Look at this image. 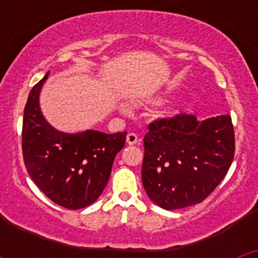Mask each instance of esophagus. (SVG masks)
Masks as SVG:
<instances>
[{"label":"esophagus","instance_id":"1","mask_svg":"<svg viewBox=\"0 0 258 258\" xmlns=\"http://www.w3.org/2000/svg\"><path fill=\"white\" fill-rule=\"evenodd\" d=\"M138 142V136L136 133H129L126 136V143L127 145H136Z\"/></svg>","mask_w":258,"mask_h":258}]
</instances>
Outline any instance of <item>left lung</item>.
<instances>
[{
    "label": "left lung",
    "instance_id": "1",
    "mask_svg": "<svg viewBox=\"0 0 258 258\" xmlns=\"http://www.w3.org/2000/svg\"><path fill=\"white\" fill-rule=\"evenodd\" d=\"M143 145L142 183L150 199L166 211L186 208L211 195L229 172L235 152L231 116L156 120Z\"/></svg>",
    "mask_w": 258,
    "mask_h": 258
}]
</instances>
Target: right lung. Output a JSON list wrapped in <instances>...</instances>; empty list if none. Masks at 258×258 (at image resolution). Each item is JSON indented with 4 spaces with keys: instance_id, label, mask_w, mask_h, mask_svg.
I'll use <instances>...</instances> for the list:
<instances>
[{
    "instance_id": "1",
    "label": "right lung",
    "mask_w": 258,
    "mask_h": 258,
    "mask_svg": "<svg viewBox=\"0 0 258 258\" xmlns=\"http://www.w3.org/2000/svg\"><path fill=\"white\" fill-rule=\"evenodd\" d=\"M47 77L49 72L32 88L24 107L23 159L36 186L51 202L68 209L85 208L103 192L126 132L56 131L40 108V92Z\"/></svg>"
}]
</instances>
